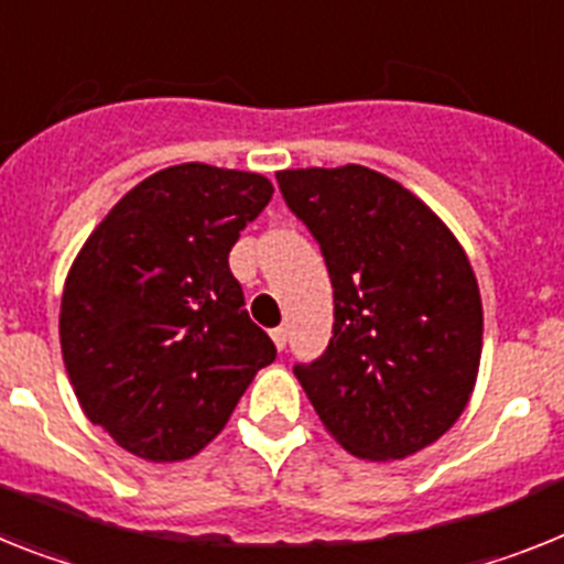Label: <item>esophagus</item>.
I'll list each match as a JSON object with an SVG mask.
<instances>
[{
	"instance_id": "1",
	"label": "esophagus",
	"mask_w": 564,
	"mask_h": 564,
	"mask_svg": "<svg viewBox=\"0 0 564 564\" xmlns=\"http://www.w3.org/2000/svg\"><path fill=\"white\" fill-rule=\"evenodd\" d=\"M271 339H273V345H276L279 350H285V345H288V328H282V325H279V328H273V330H271Z\"/></svg>"
}]
</instances>
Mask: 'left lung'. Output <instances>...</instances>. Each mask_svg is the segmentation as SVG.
I'll use <instances>...</instances> for the list:
<instances>
[{"instance_id":"left-lung-1","label":"left lung","mask_w":564,"mask_h":564,"mask_svg":"<svg viewBox=\"0 0 564 564\" xmlns=\"http://www.w3.org/2000/svg\"><path fill=\"white\" fill-rule=\"evenodd\" d=\"M276 182L334 285L328 348L293 373L345 451L405 459L440 440L474 393V268L425 202L370 167H300Z\"/></svg>"}]
</instances>
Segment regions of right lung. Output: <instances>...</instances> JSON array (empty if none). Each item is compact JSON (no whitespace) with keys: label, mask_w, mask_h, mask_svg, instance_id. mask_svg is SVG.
Returning a JSON list of instances; mask_svg holds the SVG:
<instances>
[{"label":"right lung","mask_w":564,"mask_h":564,"mask_svg":"<svg viewBox=\"0 0 564 564\" xmlns=\"http://www.w3.org/2000/svg\"><path fill=\"white\" fill-rule=\"evenodd\" d=\"M271 196L259 173L165 167L113 205L70 264L62 359L85 416L124 451L199 454L276 359L228 264Z\"/></svg>","instance_id":"right-lung-1"}]
</instances>
